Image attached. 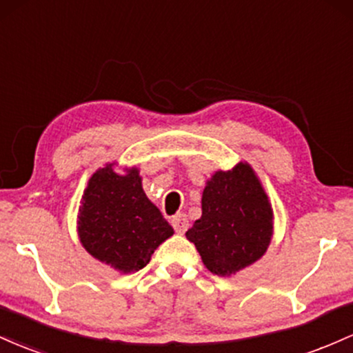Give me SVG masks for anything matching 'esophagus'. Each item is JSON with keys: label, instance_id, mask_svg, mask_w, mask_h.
Listing matches in <instances>:
<instances>
[{"label": "esophagus", "instance_id": "obj_1", "mask_svg": "<svg viewBox=\"0 0 353 353\" xmlns=\"http://www.w3.org/2000/svg\"><path fill=\"white\" fill-rule=\"evenodd\" d=\"M172 225L173 228H175L176 233H185L188 228V219L187 215H183V213H178L172 219Z\"/></svg>", "mask_w": 353, "mask_h": 353}]
</instances>
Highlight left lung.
<instances>
[{"instance_id": "8db88e82", "label": "left lung", "mask_w": 353, "mask_h": 353, "mask_svg": "<svg viewBox=\"0 0 353 353\" xmlns=\"http://www.w3.org/2000/svg\"><path fill=\"white\" fill-rule=\"evenodd\" d=\"M185 235L213 275L232 276L262 259L273 236V208L250 163L208 178L201 216Z\"/></svg>"}]
</instances>
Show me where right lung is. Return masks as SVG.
<instances>
[{"mask_svg":"<svg viewBox=\"0 0 353 353\" xmlns=\"http://www.w3.org/2000/svg\"><path fill=\"white\" fill-rule=\"evenodd\" d=\"M114 166L106 163L90 176L78 210V239L98 262L132 273L150 262L173 228L143 192L140 170L114 172Z\"/></svg>","mask_w":353,"mask_h":353,"instance_id":"obj_1","label":"right lung"}]
</instances>
